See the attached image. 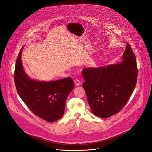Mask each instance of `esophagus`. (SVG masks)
<instances>
[{"mask_svg":"<svg viewBox=\"0 0 152 152\" xmlns=\"http://www.w3.org/2000/svg\"><path fill=\"white\" fill-rule=\"evenodd\" d=\"M74 83H75V85L76 86H79L80 85V80L78 79H76L75 81H74Z\"/></svg>","mask_w":152,"mask_h":152,"instance_id":"34e87169","label":"esophagus"}]
</instances>
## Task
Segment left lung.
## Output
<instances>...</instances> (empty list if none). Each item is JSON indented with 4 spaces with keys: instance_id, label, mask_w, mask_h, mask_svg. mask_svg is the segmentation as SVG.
Here are the masks:
<instances>
[{
    "instance_id": "left-lung-1",
    "label": "left lung",
    "mask_w": 152,
    "mask_h": 152,
    "mask_svg": "<svg viewBox=\"0 0 152 152\" xmlns=\"http://www.w3.org/2000/svg\"><path fill=\"white\" fill-rule=\"evenodd\" d=\"M124 61L107 67L86 68L82 71L83 83L92 113L107 118L117 113L126 104L136 85V57L128 43Z\"/></svg>"
}]
</instances>
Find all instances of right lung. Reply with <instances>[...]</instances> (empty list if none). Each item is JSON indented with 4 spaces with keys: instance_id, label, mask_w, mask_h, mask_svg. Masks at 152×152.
<instances>
[{
    "instance_id": "right-lung-1",
    "label": "right lung",
    "mask_w": 152,
    "mask_h": 152,
    "mask_svg": "<svg viewBox=\"0 0 152 152\" xmlns=\"http://www.w3.org/2000/svg\"><path fill=\"white\" fill-rule=\"evenodd\" d=\"M22 47L15 65L14 80L22 101L31 112L44 120L55 122L64 115L68 95L74 88L71 77L50 82L30 79L22 65Z\"/></svg>"
}]
</instances>
